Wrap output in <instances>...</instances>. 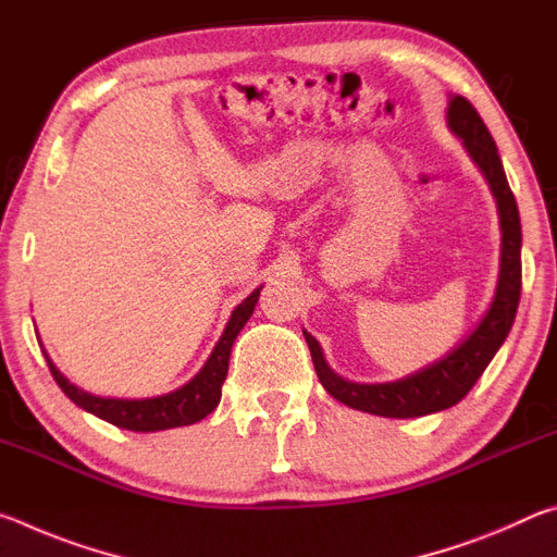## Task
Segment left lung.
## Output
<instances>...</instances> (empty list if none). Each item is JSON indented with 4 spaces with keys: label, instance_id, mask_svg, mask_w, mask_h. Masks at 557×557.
<instances>
[{
    "label": "left lung",
    "instance_id": "1",
    "mask_svg": "<svg viewBox=\"0 0 557 557\" xmlns=\"http://www.w3.org/2000/svg\"><path fill=\"white\" fill-rule=\"evenodd\" d=\"M447 125L461 139L474 164L482 169L496 199L498 225H502L498 282L482 322L437 361L391 383H354L342 379L329 369L317 338L305 332L314 371L326 393L348 408L381 414V418H422V414L457 405L474 388L479 375L486 371V366L492 363V358L506 342L516 319L518 299H521V219H518V206L511 188H508L494 137L488 135L474 106L461 96H449Z\"/></svg>",
    "mask_w": 557,
    "mask_h": 557
}]
</instances>
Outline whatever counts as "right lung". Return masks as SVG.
Listing matches in <instances>:
<instances>
[{
  "label": "right lung",
  "mask_w": 557,
  "mask_h": 557,
  "mask_svg": "<svg viewBox=\"0 0 557 557\" xmlns=\"http://www.w3.org/2000/svg\"><path fill=\"white\" fill-rule=\"evenodd\" d=\"M260 289L262 287H258L250 297H245L240 305L233 309L228 324H225L219 344L213 346V351L209 356V361L203 363V369L196 373L191 381L184 383L182 388L157 395V398H143V400L100 398V395L86 393L83 388H78V385H73L59 369H55L49 354L44 351L46 363H49L51 375L53 381L59 383V388L69 395L78 408L92 412L96 418L110 422V425L132 430V432H159V430L194 425V422H199L206 418V414L213 412L215 405L221 403V385L225 381V375H228L233 342L238 338L240 329L248 324L250 314L256 312Z\"/></svg>",
  "instance_id": "obj_1"
}]
</instances>
